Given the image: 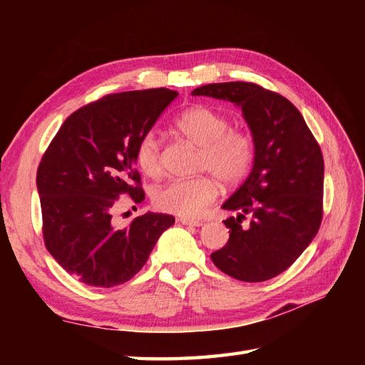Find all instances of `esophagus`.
Listing matches in <instances>:
<instances>
[{"label":"esophagus","instance_id":"esophagus-1","mask_svg":"<svg viewBox=\"0 0 365 365\" xmlns=\"http://www.w3.org/2000/svg\"><path fill=\"white\" fill-rule=\"evenodd\" d=\"M178 222L180 224H183V226H195V227H200L202 226V221H199V220H190V218H180L178 220Z\"/></svg>","mask_w":365,"mask_h":365}]
</instances>
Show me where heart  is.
I'll return each instance as SVG.
<instances>
[{
    "label": "heart",
    "mask_w": 365,
    "mask_h": 365,
    "mask_svg": "<svg viewBox=\"0 0 365 365\" xmlns=\"http://www.w3.org/2000/svg\"><path fill=\"white\" fill-rule=\"evenodd\" d=\"M175 130L199 147L196 170L213 174L222 185L242 182L255 158V141L250 130L230 127L226 114L210 106L190 108L174 120ZM135 160L147 177H158L165 168V147L155 131H147L136 144ZM212 175L174 178L152 192L153 205L163 212L196 218L213 202L218 183Z\"/></svg>",
    "instance_id": "heart-1"
}]
</instances>
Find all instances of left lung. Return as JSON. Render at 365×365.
I'll return each instance as SVG.
<instances>
[{"instance_id": "1", "label": "left lung", "mask_w": 365, "mask_h": 365, "mask_svg": "<svg viewBox=\"0 0 365 365\" xmlns=\"http://www.w3.org/2000/svg\"><path fill=\"white\" fill-rule=\"evenodd\" d=\"M191 96L235 103L255 141L251 174L222 208L229 242L212 254L222 273L245 282L281 274L311 245L323 218V155L304 118L285 97L259 84H205ZM250 216V224L242 220Z\"/></svg>"}]
</instances>
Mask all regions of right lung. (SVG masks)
Listing matches in <instances>:
<instances>
[{
	"label": "right lung",
	"instance_id": "add662e5",
	"mask_svg": "<svg viewBox=\"0 0 365 365\" xmlns=\"http://www.w3.org/2000/svg\"><path fill=\"white\" fill-rule=\"evenodd\" d=\"M178 96L166 88L105 96L68 115L37 169L45 246L61 267L92 287L130 281L174 216L145 213L114 222L122 195L144 200L136 144Z\"/></svg>",
	"mask_w": 365,
	"mask_h": 365
}]
</instances>
